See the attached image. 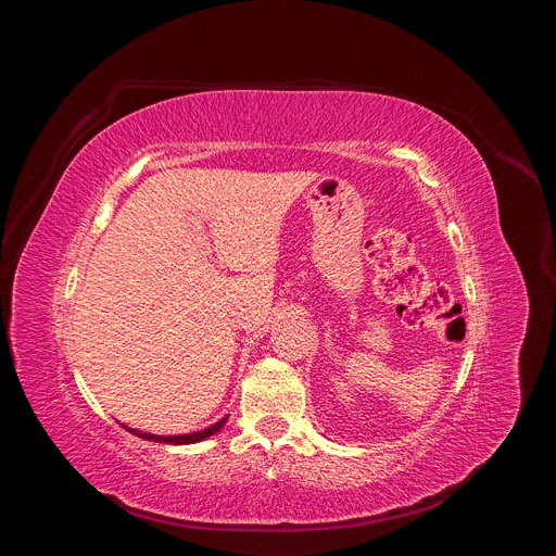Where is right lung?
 Wrapping results in <instances>:
<instances>
[{
	"label": "right lung",
	"mask_w": 556,
	"mask_h": 556,
	"mask_svg": "<svg viewBox=\"0 0 556 556\" xmlns=\"http://www.w3.org/2000/svg\"><path fill=\"white\" fill-rule=\"evenodd\" d=\"M226 420H228V416L222 418L219 422L211 425V427L204 429V431H193V433H185V435H153V433H144V431H138V429H129V427H125V425H123V427H125L129 433L142 438V440H151V442H163V444H195V442H202V440L215 435V433L226 425Z\"/></svg>",
	"instance_id": "add662e5"
}]
</instances>
